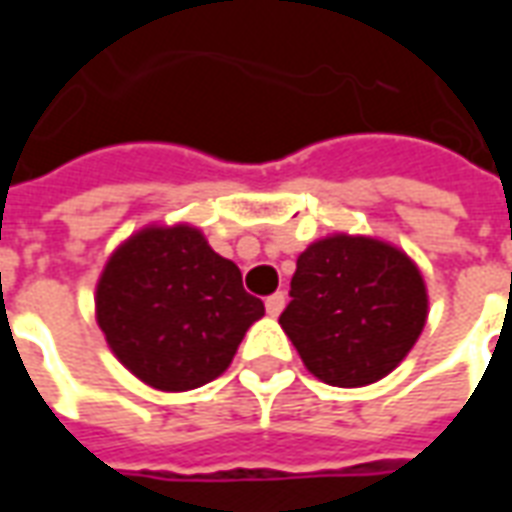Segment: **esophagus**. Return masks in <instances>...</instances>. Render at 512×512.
I'll return each instance as SVG.
<instances>
[{
  "label": "esophagus",
  "instance_id": "34e87169",
  "mask_svg": "<svg viewBox=\"0 0 512 512\" xmlns=\"http://www.w3.org/2000/svg\"><path fill=\"white\" fill-rule=\"evenodd\" d=\"M282 310H285V293H274V296H268L266 299L268 315H271V318H277Z\"/></svg>",
  "mask_w": 512,
  "mask_h": 512
}]
</instances>
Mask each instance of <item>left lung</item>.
<instances>
[{
	"instance_id": "obj_1",
	"label": "left lung",
	"mask_w": 512,
	"mask_h": 512,
	"mask_svg": "<svg viewBox=\"0 0 512 512\" xmlns=\"http://www.w3.org/2000/svg\"><path fill=\"white\" fill-rule=\"evenodd\" d=\"M290 299L279 326L312 376L343 389L389 376L428 321L417 263L373 235L312 241L296 260Z\"/></svg>"
}]
</instances>
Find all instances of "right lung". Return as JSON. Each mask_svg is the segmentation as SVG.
I'll return each instance as SVG.
<instances>
[{
    "mask_svg": "<svg viewBox=\"0 0 512 512\" xmlns=\"http://www.w3.org/2000/svg\"><path fill=\"white\" fill-rule=\"evenodd\" d=\"M233 260L194 224H147L106 260L95 321L117 362L158 392H189L219 378L246 329L263 318Z\"/></svg>",
    "mask_w": 512,
    "mask_h": 512,
    "instance_id": "add662e5",
    "label": "right lung"
}]
</instances>
